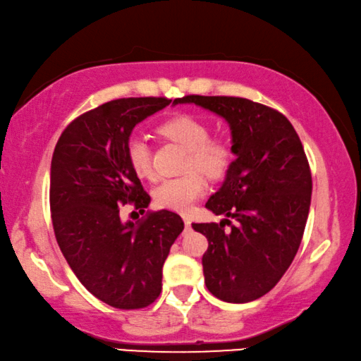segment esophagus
I'll return each mask as SVG.
<instances>
[{"label": "esophagus", "instance_id": "esophagus-1", "mask_svg": "<svg viewBox=\"0 0 361 361\" xmlns=\"http://www.w3.org/2000/svg\"><path fill=\"white\" fill-rule=\"evenodd\" d=\"M183 221H185V226L186 228H191V220L188 219V216H185V219H183Z\"/></svg>", "mask_w": 361, "mask_h": 361}]
</instances>
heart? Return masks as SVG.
Instances as JSON below:
<instances>
[{
  "mask_svg": "<svg viewBox=\"0 0 361 361\" xmlns=\"http://www.w3.org/2000/svg\"><path fill=\"white\" fill-rule=\"evenodd\" d=\"M160 131L188 151V169L194 167L209 178L216 180L231 167L234 157L231 145L223 138H209L210 128L204 120L181 114L162 123ZM125 154L131 170L140 178H151V147L140 133L128 136ZM199 171H188L176 178L160 181L152 191L154 202L159 207L175 212L190 210L205 191V180Z\"/></svg>",
  "mask_w": 361,
  "mask_h": 361,
  "instance_id": "heart-1",
  "label": "heart"
}]
</instances>
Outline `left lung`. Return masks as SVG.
<instances>
[{
    "mask_svg": "<svg viewBox=\"0 0 361 361\" xmlns=\"http://www.w3.org/2000/svg\"><path fill=\"white\" fill-rule=\"evenodd\" d=\"M175 104H196L225 118L236 156L205 204L225 219L192 223L209 241L205 286L231 304L260 299L293 263L310 210L312 173L299 135L281 112L250 99L191 94Z\"/></svg>",
    "mask_w": 361,
    "mask_h": 361,
    "instance_id": "8db88e82",
    "label": "left lung"
}]
</instances>
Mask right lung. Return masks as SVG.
Instances as JSON below:
<instances>
[{
	"instance_id": "right-lung-1",
	"label": "right lung",
	"mask_w": 361,
	"mask_h": 361,
	"mask_svg": "<svg viewBox=\"0 0 361 361\" xmlns=\"http://www.w3.org/2000/svg\"><path fill=\"white\" fill-rule=\"evenodd\" d=\"M171 99L123 98L85 112L62 131L51 160L49 204L56 241L85 288L104 304L135 310L162 290V267L185 228L170 210L123 222L133 202H151L131 170L125 145L131 131Z\"/></svg>"
}]
</instances>
